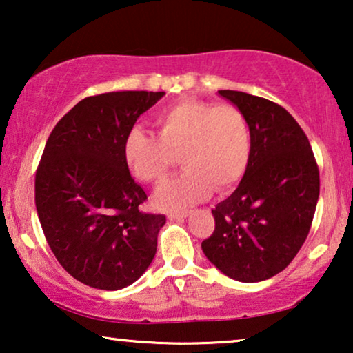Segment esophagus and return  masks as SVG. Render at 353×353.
Returning a JSON list of instances; mask_svg holds the SVG:
<instances>
[{
    "label": "esophagus",
    "mask_w": 353,
    "mask_h": 353,
    "mask_svg": "<svg viewBox=\"0 0 353 353\" xmlns=\"http://www.w3.org/2000/svg\"><path fill=\"white\" fill-rule=\"evenodd\" d=\"M188 215H190L188 212H170L167 216H168V220H183V219H186Z\"/></svg>",
    "instance_id": "1"
}]
</instances>
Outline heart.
I'll return each instance as SVG.
<instances>
[{"label":"heart","instance_id":"obj_1","mask_svg":"<svg viewBox=\"0 0 353 353\" xmlns=\"http://www.w3.org/2000/svg\"><path fill=\"white\" fill-rule=\"evenodd\" d=\"M156 127L157 137L133 128L125 138L123 159L138 180L157 186L180 156L186 172L157 192L161 209H186L210 190L230 191L248 170L250 128L233 104L183 99L157 114Z\"/></svg>","mask_w":353,"mask_h":353}]
</instances>
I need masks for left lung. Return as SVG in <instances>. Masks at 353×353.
<instances>
[{"instance_id":"8db88e82","label":"left lung","mask_w":353,"mask_h":353,"mask_svg":"<svg viewBox=\"0 0 353 353\" xmlns=\"http://www.w3.org/2000/svg\"><path fill=\"white\" fill-rule=\"evenodd\" d=\"M250 128V161L239 186L212 209L215 230L205 257L226 276L259 283L283 272L305 243L320 196L310 141L281 105L243 91L220 90Z\"/></svg>"}]
</instances>
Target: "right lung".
I'll return each mask as SVG.
<instances>
[{"instance_id":"add662e5","label":"right lung","mask_w":353,"mask_h":353,"mask_svg":"<svg viewBox=\"0 0 353 353\" xmlns=\"http://www.w3.org/2000/svg\"><path fill=\"white\" fill-rule=\"evenodd\" d=\"M163 91L88 96L52 128L35 175V205L50 248L70 276L117 291L151 265L165 215L130 175L123 143Z\"/></svg>"}]
</instances>
